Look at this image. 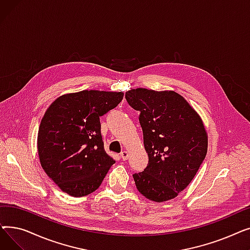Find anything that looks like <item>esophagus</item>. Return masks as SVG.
Wrapping results in <instances>:
<instances>
[{
    "mask_svg": "<svg viewBox=\"0 0 250 250\" xmlns=\"http://www.w3.org/2000/svg\"><path fill=\"white\" fill-rule=\"evenodd\" d=\"M121 157H122L123 160H127L128 159V152L127 151H123L121 153Z\"/></svg>",
    "mask_w": 250,
    "mask_h": 250,
    "instance_id": "esophagus-1",
    "label": "esophagus"
}]
</instances>
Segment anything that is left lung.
Listing matches in <instances>:
<instances>
[{
	"mask_svg": "<svg viewBox=\"0 0 250 250\" xmlns=\"http://www.w3.org/2000/svg\"><path fill=\"white\" fill-rule=\"evenodd\" d=\"M125 99L140 111L148 166L135 173L138 190L148 200L162 203L176 198L203 163L208 135L201 116L174 91L137 88Z\"/></svg>",
	"mask_w": 250,
	"mask_h": 250,
	"instance_id": "8db88e82",
	"label": "left lung"
}]
</instances>
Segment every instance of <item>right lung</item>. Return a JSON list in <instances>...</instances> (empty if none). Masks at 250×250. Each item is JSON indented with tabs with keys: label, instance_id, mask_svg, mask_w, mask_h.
Instances as JSON below:
<instances>
[{
	"label": "right lung",
	"instance_id": "obj_1",
	"mask_svg": "<svg viewBox=\"0 0 250 250\" xmlns=\"http://www.w3.org/2000/svg\"><path fill=\"white\" fill-rule=\"evenodd\" d=\"M123 92L83 90L57 98L38 128L42 167L65 193L95 191L115 163L104 150L99 117L117 106Z\"/></svg>",
	"mask_w": 250,
	"mask_h": 250
}]
</instances>
